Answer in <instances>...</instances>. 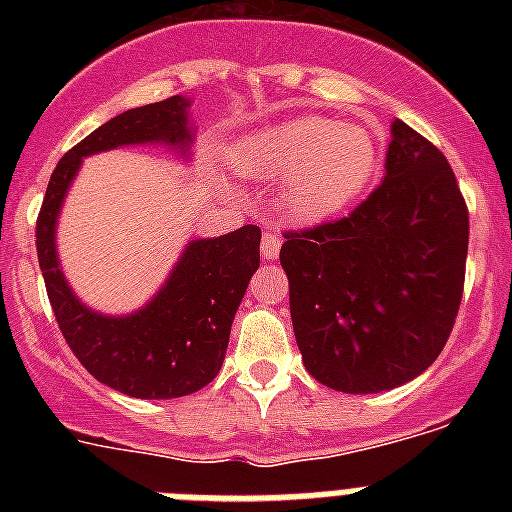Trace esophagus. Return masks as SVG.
<instances>
[{
	"label": "esophagus",
	"instance_id": "obj_1",
	"mask_svg": "<svg viewBox=\"0 0 512 512\" xmlns=\"http://www.w3.org/2000/svg\"><path fill=\"white\" fill-rule=\"evenodd\" d=\"M279 248H282V235L277 230H264V235H261V256L264 259H277Z\"/></svg>",
	"mask_w": 512,
	"mask_h": 512
}]
</instances>
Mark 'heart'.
Here are the masks:
<instances>
[{
	"instance_id": "1",
	"label": "heart",
	"mask_w": 512,
	"mask_h": 512,
	"mask_svg": "<svg viewBox=\"0 0 512 512\" xmlns=\"http://www.w3.org/2000/svg\"><path fill=\"white\" fill-rule=\"evenodd\" d=\"M382 164V148L361 122L302 115L251 133L233 166L248 179L279 182V207L300 225H323L364 200Z\"/></svg>"
}]
</instances>
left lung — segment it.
I'll list each match as a JSON object with an SVG mask.
<instances>
[{
  "instance_id": "8db88e82",
  "label": "left lung",
  "mask_w": 512,
  "mask_h": 512,
  "mask_svg": "<svg viewBox=\"0 0 512 512\" xmlns=\"http://www.w3.org/2000/svg\"><path fill=\"white\" fill-rule=\"evenodd\" d=\"M284 238L292 328L320 384L377 395L438 359L464 292L469 212L423 135L392 122L382 184L343 220Z\"/></svg>"
}]
</instances>
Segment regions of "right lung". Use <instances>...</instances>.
<instances>
[{
    "label": "right lung",
    "instance_id": "right-lung-1",
    "mask_svg": "<svg viewBox=\"0 0 512 512\" xmlns=\"http://www.w3.org/2000/svg\"><path fill=\"white\" fill-rule=\"evenodd\" d=\"M192 99L176 94L112 117L58 161L38 215V261L58 328L94 379L138 400H171L217 377L230 325L261 264V230L243 225L217 238H192L156 295L128 315L84 305L61 269L56 228L63 200L94 153L122 146H166L189 158Z\"/></svg>",
    "mask_w": 512,
    "mask_h": 512
}]
</instances>
